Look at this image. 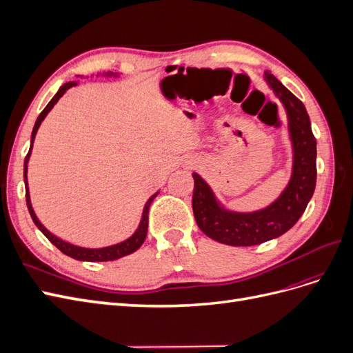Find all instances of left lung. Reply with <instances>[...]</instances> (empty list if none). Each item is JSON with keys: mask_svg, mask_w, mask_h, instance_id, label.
<instances>
[{"mask_svg": "<svg viewBox=\"0 0 353 353\" xmlns=\"http://www.w3.org/2000/svg\"><path fill=\"white\" fill-rule=\"evenodd\" d=\"M265 79L287 110L294 150L292 179L281 196L258 212H230L218 205L201 176L193 174L197 225L208 237L228 245H254L283 236L303 215L316 184V140L305 105L270 70L265 72Z\"/></svg>", "mask_w": 353, "mask_h": 353, "instance_id": "1", "label": "left lung"}]
</instances>
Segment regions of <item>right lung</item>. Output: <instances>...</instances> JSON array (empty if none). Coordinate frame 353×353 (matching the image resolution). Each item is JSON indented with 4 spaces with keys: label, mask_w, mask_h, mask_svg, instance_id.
Wrapping results in <instances>:
<instances>
[{
    "label": "right lung",
    "mask_w": 353,
    "mask_h": 353,
    "mask_svg": "<svg viewBox=\"0 0 353 353\" xmlns=\"http://www.w3.org/2000/svg\"><path fill=\"white\" fill-rule=\"evenodd\" d=\"M77 82H68L65 85H61L60 90L57 91V94L54 95V97L51 99V101L47 104V108L41 112V114L38 116V119L35 122V126H34V131H32V137H30V147H29V152L25 157V166H23V178H25V188H26V205H28V210L30 213V218L32 221L35 222V225L39 228V231L44 234V236L56 245V248L61 252L65 253L68 256H70V258L77 259V261H87V262H108V261H114V259H119L122 258V256H126L130 253H134L135 250L140 249V245L144 243L145 240V236H147V228H148V209H150V205L152 201L154 200V197L159 194H153L150 199L147 200L145 206H144V210H143V218H141V222L140 225H138L137 231L134 232V236L130 237L128 240L119 243V244H113V245H109V248H101V249H85V248H78V245L74 244H70L68 241H63L61 239L52 236V234L42 225V223L38 221L37 215L34 209H32V205H30V199H29V188H28V162H29V156H30V152H32V144H34V140H35V135L38 132V128L41 125V122L44 121V117L48 114V112L54 108V104L59 101V99L61 97L63 94H65L69 88L72 87H77Z\"/></svg>",
    "instance_id": "add662e5"
}]
</instances>
